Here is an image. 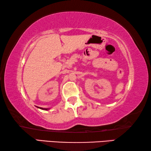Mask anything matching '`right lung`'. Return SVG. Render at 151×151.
Returning <instances> with one entry per match:
<instances>
[{"mask_svg": "<svg viewBox=\"0 0 151 151\" xmlns=\"http://www.w3.org/2000/svg\"><path fill=\"white\" fill-rule=\"evenodd\" d=\"M38 108H39V107H38ZM41 109H43V110H48V109H43V108H41Z\"/></svg>", "mask_w": 151, "mask_h": 151, "instance_id": "right-lung-1", "label": "right lung"}]
</instances>
